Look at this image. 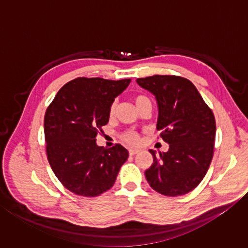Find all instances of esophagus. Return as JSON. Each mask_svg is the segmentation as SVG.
Here are the masks:
<instances>
[{
	"label": "esophagus",
	"mask_w": 248,
	"mask_h": 248,
	"mask_svg": "<svg viewBox=\"0 0 248 248\" xmlns=\"http://www.w3.org/2000/svg\"><path fill=\"white\" fill-rule=\"evenodd\" d=\"M138 152H139V150H137V149H130L129 150V154L130 155H134V154H137Z\"/></svg>",
	"instance_id": "34e87169"
}]
</instances>
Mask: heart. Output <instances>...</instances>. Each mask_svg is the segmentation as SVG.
Wrapping results in <instances>:
<instances>
[{"label": "heart", "instance_id": "1", "mask_svg": "<svg viewBox=\"0 0 248 248\" xmlns=\"http://www.w3.org/2000/svg\"><path fill=\"white\" fill-rule=\"evenodd\" d=\"M148 102H150V100L144 95L138 94V95L133 96V103L136 104V106H137L138 109H139L142 106V105H144L145 103H148ZM114 112H115V104H112L110 108H109V115L112 116V115H114ZM121 138H123V140L125 142V143L131 144V145H136V144L139 143V141H140L139 136H138V133L134 132V131H125V132L123 133Z\"/></svg>", "mask_w": 248, "mask_h": 248}]
</instances>
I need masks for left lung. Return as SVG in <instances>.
<instances>
[{"mask_svg": "<svg viewBox=\"0 0 248 248\" xmlns=\"http://www.w3.org/2000/svg\"><path fill=\"white\" fill-rule=\"evenodd\" d=\"M141 87L155 95L158 105L156 128L170 144L155 154L145 170L151 187L159 194L177 197L194 190L207 174L215 152L216 119L189 79L177 75L138 78Z\"/></svg>", "mask_w": 248, "mask_h": 248, "instance_id": "1", "label": "left lung"}]
</instances>
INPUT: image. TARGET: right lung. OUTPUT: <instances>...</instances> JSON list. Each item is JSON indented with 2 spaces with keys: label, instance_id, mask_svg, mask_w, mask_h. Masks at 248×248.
<instances>
[{
  "label": "right lung",
  "instance_id": "1",
  "mask_svg": "<svg viewBox=\"0 0 248 248\" xmlns=\"http://www.w3.org/2000/svg\"><path fill=\"white\" fill-rule=\"evenodd\" d=\"M130 78H78L63 85L45 115L46 152L61 184L75 195L95 197L114 186L129 152L123 145L96 144L109 120V108Z\"/></svg>",
  "mask_w": 248,
  "mask_h": 248
}]
</instances>
